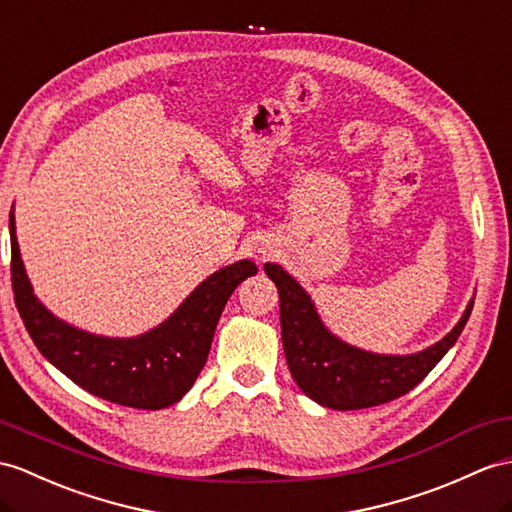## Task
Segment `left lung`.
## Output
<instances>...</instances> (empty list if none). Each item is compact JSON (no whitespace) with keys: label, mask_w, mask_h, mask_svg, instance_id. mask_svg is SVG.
Listing matches in <instances>:
<instances>
[{"label":"left lung","mask_w":512,"mask_h":512,"mask_svg":"<svg viewBox=\"0 0 512 512\" xmlns=\"http://www.w3.org/2000/svg\"><path fill=\"white\" fill-rule=\"evenodd\" d=\"M265 273L280 293L282 345L293 380L310 400L334 410L380 406L413 391L450 352L473 308L471 299L454 330L428 350L382 356L347 345L323 328L306 291L282 267L267 263Z\"/></svg>","instance_id":"obj_1"}]
</instances>
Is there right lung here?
Listing matches in <instances>:
<instances>
[{
	"instance_id": "add662e5",
	"label": "right lung",
	"mask_w": 512,
	"mask_h": 512,
	"mask_svg": "<svg viewBox=\"0 0 512 512\" xmlns=\"http://www.w3.org/2000/svg\"><path fill=\"white\" fill-rule=\"evenodd\" d=\"M256 271L252 260L223 267L158 328L136 339H106L56 319L34 297L10 213V278L23 326L49 363L84 391L112 404L160 410L180 402L206 365L223 306Z\"/></svg>"
}]
</instances>
